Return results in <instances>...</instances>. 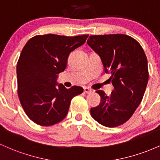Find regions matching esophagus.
Returning a JSON list of instances; mask_svg holds the SVG:
<instances>
[{
  "label": "esophagus",
  "mask_w": 160,
  "mask_h": 160,
  "mask_svg": "<svg viewBox=\"0 0 160 160\" xmlns=\"http://www.w3.org/2000/svg\"><path fill=\"white\" fill-rule=\"evenodd\" d=\"M84 91H85V93H86V94H91V93L92 92V90L89 88L85 87L84 88Z\"/></svg>",
  "instance_id": "34e87169"
}]
</instances>
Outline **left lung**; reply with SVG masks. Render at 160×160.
Returning <instances> with one entry per match:
<instances>
[{
  "mask_svg": "<svg viewBox=\"0 0 160 160\" xmlns=\"http://www.w3.org/2000/svg\"><path fill=\"white\" fill-rule=\"evenodd\" d=\"M87 43L99 55L104 72L111 74L114 88L109 95L96 91L101 100L91 115L103 126H119L132 117L143 99L149 78L147 57L135 39L122 34L91 35Z\"/></svg>",
  "mask_w": 160,
  "mask_h": 160,
  "instance_id": "obj_1",
  "label": "left lung"
}]
</instances>
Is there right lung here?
I'll return each mask as SVG.
<instances>
[{
  "label": "right lung",
  "instance_id": "add662e5",
  "mask_svg": "<svg viewBox=\"0 0 160 160\" xmlns=\"http://www.w3.org/2000/svg\"><path fill=\"white\" fill-rule=\"evenodd\" d=\"M88 37L36 35L24 46L17 66L18 96L34 122L42 126L60 122L67 115L72 98L83 92L82 87L67 89L57 80L65 70L69 53Z\"/></svg>",
  "mask_w": 160,
  "mask_h": 160
}]
</instances>
